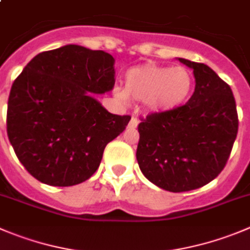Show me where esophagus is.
<instances>
[{
    "instance_id": "obj_1",
    "label": "esophagus",
    "mask_w": 250,
    "mask_h": 250,
    "mask_svg": "<svg viewBox=\"0 0 250 250\" xmlns=\"http://www.w3.org/2000/svg\"><path fill=\"white\" fill-rule=\"evenodd\" d=\"M137 125H138V120H137L136 117H132V120H130L128 127H129V128H137Z\"/></svg>"
}]
</instances>
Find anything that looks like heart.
<instances>
[{
  "mask_svg": "<svg viewBox=\"0 0 250 250\" xmlns=\"http://www.w3.org/2000/svg\"><path fill=\"white\" fill-rule=\"evenodd\" d=\"M192 85V76L185 67L148 62L125 71V90H121L120 95L123 99L144 101L153 112H167L188 101Z\"/></svg>",
  "mask_w": 250,
  "mask_h": 250,
  "instance_id": "heart-1",
  "label": "heart"
}]
</instances>
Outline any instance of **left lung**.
Listing matches in <instances>:
<instances>
[{
  "mask_svg": "<svg viewBox=\"0 0 250 250\" xmlns=\"http://www.w3.org/2000/svg\"><path fill=\"white\" fill-rule=\"evenodd\" d=\"M193 69L195 92L188 102L142 118L137 160L143 175L170 192L199 188L227 164L238 133L229 85L202 62L179 58Z\"/></svg>",
  "mask_w": 250,
  "mask_h": 250,
  "instance_id": "8db88e82",
  "label": "left lung"
}]
</instances>
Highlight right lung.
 Returning <instances> with one entry per match:
<instances>
[{"label":"right lung","mask_w":250,"mask_h":250,"mask_svg":"<svg viewBox=\"0 0 250 250\" xmlns=\"http://www.w3.org/2000/svg\"><path fill=\"white\" fill-rule=\"evenodd\" d=\"M114 59L102 50L69 44L39 53L11 87L7 134L33 178L72 186L99 169L107 144L130 116L112 114L91 93L114 86Z\"/></svg>","instance_id":"add662e5"}]
</instances>
